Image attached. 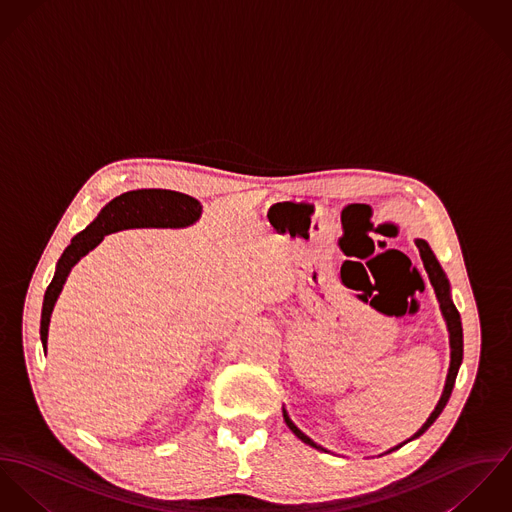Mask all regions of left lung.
Masks as SVG:
<instances>
[{
    "label": "left lung",
    "instance_id": "8db88e82",
    "mask_svg": "<svg viewBox=\"0 0 512 512\" xmlns=\"http://www.w3.org/2000/svg\"><path fill=\"white\" fill-rule=\"evenodd\" d=\"M416 247H418V251H420V257H422L424 269H426V273H428L430 283L434 286L436 298H438V302H440L442 314H444L446 324H448V332H450V349H452V361H450V371H448V379H446V387H444L442 397L438 400V404H436L434 412H432V414L428 416V420L424 422V426H422V428H420V430H418L410 440H414V438L422 436V434H424V432H426V430L436 422V418L442 414V410L446 408L448 400L452 397L455 377H457V371H459V365H461V359H463V328H461L459 312H457V308H455V304L452 302L450 283H448V279H446V273L442 271V267H440V263H438L436 255L432 253L430 245H428L424 239H416ZM283 416L286 426L292 430V434H294L298 440H302L304 444H308V446H312V448H316V450H324L322 446H318L316 442H312V440H310V438H308L300 428H296V424L288 418L286 410H283ZM410 440H406V442H410ZM406 442H404V444H406ZM400 446H402V444H400ZM400 446L393 448V450H398ZM393 450H389V452H393Z\"/></svg>",
    "mask_w": 512,
    "mask_h": 512
}]
</instances>
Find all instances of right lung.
<instances>
[{
	"label": "right lung",
	"mask_w": 512,
	"mask_h": 512,
	"mask_svg": "<svg viewBox=\"0 0 512 512\" xmlns=\"http://www.w3.org/2000/svg\"><path fill=\"white\" fill-rule=\"evenodd\" d=\"M202 214V206L196 198L161 188L131 190L114 198L102 208L98 218L78 235L72 237L70 245L58 259L55 277L49 284L41 312V341L47 351L49 322L55 308L62 284L66 283L72 267L92 251L108 233L127 228H186L192 226Z\"/></svg>",
	"instance_id": "1"
}]
</instances>
